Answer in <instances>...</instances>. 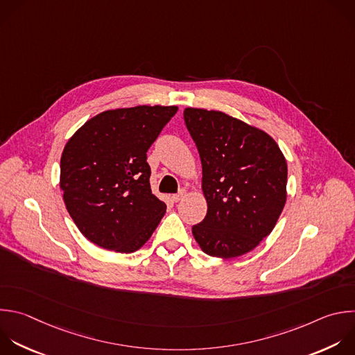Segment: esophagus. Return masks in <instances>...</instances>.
I'll list each match as a JSON object with an SVG mask.
<instances>
[{"instance_id": "esophagus-1", "label": "esophagus", "mask_w": 355, "mask_h": 355, "mask_svg": "<svg viewBox=\"0 0 355 355\" xmlns=\"http://www.w3.org/2000/svg\"><path fill=\"white\" fill-rule=\"evenodd\" d=\"M185 193H187V192H185V189H181L178 193H174L171 198H173V200H174V202H180V200L185 196Z\"/></svg>"}]
</instances>
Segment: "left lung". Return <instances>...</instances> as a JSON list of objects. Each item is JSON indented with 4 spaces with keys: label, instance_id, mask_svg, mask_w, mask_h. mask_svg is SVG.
I'll return each mask as SVG.
<instances>
[{
    "label": "left lung",
    "instance_id": "1",
    "mask_svg": "<svg viewBox=\"0 0 355 355\" xmlns=\"http://www.w3.org/2000/svg\"><path fill=\"white\" fill-rule=\"evenodd\" d=\"M184 120L200 156L207 200L193 237L210 257L244 255L272 232L284 207L286 159L268 134L224 112L185 108Z\"/></svg>",
    "mask_w": 355,
    "mask_h": 355
}]
</instances>
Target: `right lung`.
<instances>
[{"mask_svg":"<svg viewBox=\"0 0 355 355\" xmlns=\"http://www.w3.org/2000/svg\"><path fill=\"white\" fill-rule=\"evenodd\" d=\"M175 105L104 111L85 123L61 156V189L69 216L93 244L121 254L139 250L166 213L152 193L148 150Z\"/></svg>","mask_w":355,"mask_h":355,"instance_id":"right-lung-1","label":"right lung"}]
</instances>
